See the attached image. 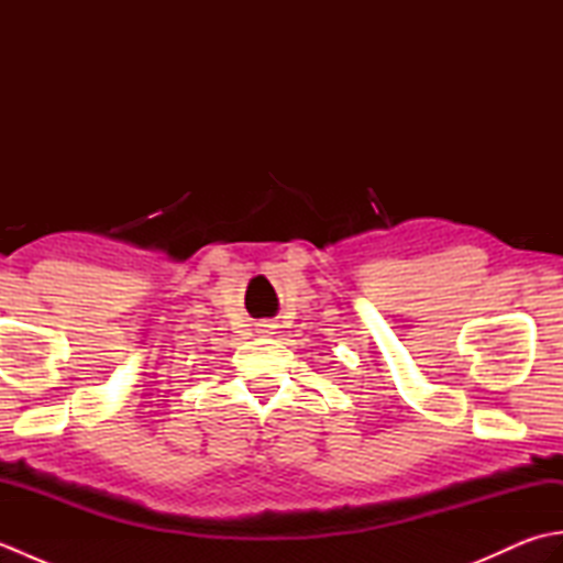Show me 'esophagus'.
Returning a JSON list of instances; mask_svg holds the SVG:
<instances>
[{"label":"esophagus","instance_id":"obj_1","mask_svg":"<svg viewBox=\"0 0 563 563\" xmlns=\"http://www.w3.org/2000/svg\"><path fill=\"white\" fill-rule=\"evenodd\" d=\"M273 329H275V327H271V324H261L258 333H263V336H271V333H275Z\"/></svg>","mask_w":563,"mask_h":563}]
</instances>
